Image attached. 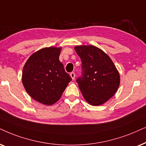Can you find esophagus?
Wrapping results in <instances>:
<instances>
[{"mask_svg": "<svg viewBox=\"0 0 146 146\" xmlns=\"http://www.w3.org/2000/svg\"><path fill=\"white\" fill-rule=\"evenodd\" d=\"M70 76H71V77L72 78V79H75V73H73V72H72V73H70Z\"/></svg>", "mask_w": 146, "mask_h": 146, "instance_id": "1", "label": "esophagus"}]
</instances>
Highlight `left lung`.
<instances>
[{
    "label": "left lung",
    "mask_w": 146,
    "mask_h": 146,
    "mask_svg": "<svg viewBox=\"0 0 146 146\" xmlns=\"http://www.w3.org/2000/svg\"><path fill=\"white\" fill-rule=\"evenodd\" d=\"M75 50L82 62L83 76L77 79L83 98L89 104L101 106L117 91L120 75L111 58L93 45H79Z\"/></svg>",
    "instance_id": "obj_1"
}]
</instances>
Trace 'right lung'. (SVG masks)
Returning <instances> with one entry per match:
<instances>
[{
	"label": "right lung",
	"mask_w": 146,
	"mask_h": 146,
	"mask_svg": "<svg viewBox=\"0 0 146 146\" xmlns=\"http://www.w3.org/2000/svg\"><path fill=\"white\" fill-rule=\"evenodd\" d=\"M61 48L50 46L35 52L23 69L25 90L33 100L46 106L59 100L72 79L59 61Z\"/></svg>",
	"instance_id": "obj_1"
}]
</instances>
